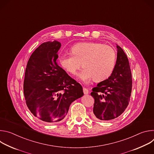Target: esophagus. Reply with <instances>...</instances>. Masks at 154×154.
Returning <instances> with one entry per match:
<instances>
[{"label":"esophagus","instance_id":"1","mask_svg":"<svg viewBox=\"0 0 154 154\" xmlns=\"http://www.w3.org/2000/svg\"><path fill=\"white\" fill-rule=\"evenodd\" d=\"M83 93L85 94H88L89 93V91L88 90L87 88H83Z\"/></svg>","mask_w":154,"mask_h":154}]
</instances>
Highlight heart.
Segmentation results:
<instances>
[{
	"mask_svg": "<svg viewBox=\"0 0 154 154\" xmlns=\"http://www.w3.org/2000/svg\"><path fill=\"white\" fill-rule=\"evenodd\" d=\"M71 54L60 57L62 66L68 73L75 75L80 67V78L85 82L92 78L96 82L108 79L113 73L116 53L111 46L99 42H82L73 46Z\"/></svg>",
	"mask_w": 154,
	"mask_h": 154,
	"instance_id": "b5f03b06",
	"label": "heart"
}]
</instances>
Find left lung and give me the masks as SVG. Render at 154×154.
I'll return each mask as SVG.
<instances>
[{"label": "left lung", "mask_w": 154, "mask_h": 154, "mask_svg": "<svg viewBox=\"0 0 154 154\" xmlns=\"http://www.w3.org/2000/svg\"><path fill=\"white\" fill-rule=\"evenodd\" d=\"M115 68L106 80L93 88L94 99L93 116L97 120L109 121L119 116L127 107L132 88V77L128 58L119 46Z\"/></svg>", "instance_id": "obj_1"}]
</instances>
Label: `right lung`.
Masks as SVG:
<instances>
[{
	"mask_svg": "<svg viewBox=\"0 0 154 154\" xmlns=\"http://www.w3.org/2000/svg\"><path fill=\"white\" fill-rule=\"evenodd\" d=\"M60 42H44L31 55L26 68L24 94L31 113L51 124L63 120L70 105L83 95L81 85L57 63Z\"/></svg>",
	"mask_w": 154,
	"mask_h": 154,
	"instance_id": "right-lung-1",
	"label": "right lung"
}]
</instances>
